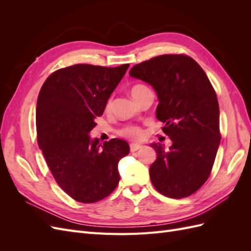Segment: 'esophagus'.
Segmentation results:
<instances>
[{"label": "esophagus", "mask_w": 251, "mask_h": 251, "mask_svg": "<svg viewBox=\"0 0 251 251\" xmlns=\"http://www.w3.org/2000/svg\"><path fill=\"white\" fill-rule=\"evenodd\" d=\"M141 148H142V146H141V144H138V143H131L130 144L131 151H136L140 150Z\"/></svg>", "instance_id": "esophagus-1"}]
</instances>
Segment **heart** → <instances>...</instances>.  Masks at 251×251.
I'll return each instance as SVG.
<instances>
[{
	"label": "heart",
	"instance_id": "b5f03b06",
	"mask_svg": "<svg viewBox=\"0 0 251 251\" xmlns=\"http://www.w3.org/2000/svg\"><path fill=\"white\" fill-rule=\"evenodd\" d=\"M148 90L149 89L143 85H135L131 89V95L135 100H137L138 98L141 96V94H143ZM110 105H111V100L108 101V108L110 107ZM119 134L121 136H124V137L132 138V139H139L142 136V130L140 127L136 126H125L121 128V130L119 131Z\"/></svg>",
	"mask_w": 251,
	"mask_h": 251
}]
</instances>
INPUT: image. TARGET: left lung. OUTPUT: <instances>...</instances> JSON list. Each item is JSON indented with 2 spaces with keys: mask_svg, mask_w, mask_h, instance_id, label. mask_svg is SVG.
Returning a JSON list of instances; mask_svg holds the SVG:
<instances>
[{
  "mask_svg": "<svg viewBox=\"0 0 251 251\" xmlns=\"http://www.w3.org/2000/svg\"><path fill=\"white\" fill-rule=\"evenodd\" d=\"M128 74L154 88L157 119L172 140L169 149L151 144L157 153L150 168L151 183L169 198L191 196L208 179L221 140L218 98L207 75L196 60L182 54L151 58Z\"/></svg>",
  "mask_w": 251,
  "mask_h": 251,
  "instance_id": "left-lung-1",
  "label": "left lung"
}]
</instances>
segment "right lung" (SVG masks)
<instances>
[{
	"label": "right lung",
	"instance_id": "1",
	"mask_svg": "<svg viewBox=\"0 0 251 251\" xmlns=\"http://www.w3.org/2000/svg\"><path fill=\"white\" fill-rule=\"evenodd\" d=\"M128 67L63 68L46 79L37 97V143L58 185L78 202L100 201L118 185V162L130 153L128 143L113 138L101 144L90 132Z\"/></svg>",
	"mask_w": 251,
	"mask_h": 251
}]
</instances>
